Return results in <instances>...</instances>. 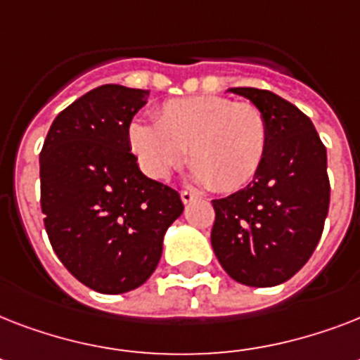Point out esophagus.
Listing matches in <instances>:
<instances>
[{"instance_id": "obj_1", "label": "esophagus", "mask_w": 360, "mask_h": 360, "mask_svg": "<svg viewBox=\"0 0 360 360\" xmlns=\"http://www.w3.org/2000/svg\"><path fill=\"white\" fill-rule=\"evenodd\" d=\"M194 198H196V194H194V192L181 191V200H183V203H191Z\"/></svg>"}]
</instances>
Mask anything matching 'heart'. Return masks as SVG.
<instances>
[{
	"mask_svg": "<svg viewBox=\"0 0 360 360\" xmlns=\"http://www.w3.org/2000/svg\"><path fill=\"white\" fill-rule=\"evenodd\" d=\"M127 140L141 172L151 179H166L186 155L196 183L233 192L262 168L269 124L256 104L198 95L166 101L155 112V123L132 121Z\"/></svg>",
	"mask_w": 360,
	"mask_h": 360,
	"instance_id": "1",
	"label": "heart"
}]
</instances>
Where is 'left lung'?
I'll return each instance as SVG.
<instances>
[{
    "mask_svg": "<svg viewBox=\"0 0 360 360\" xmlns=\"http://www.w3.org/2000/svg\"><path fill=\"white\" fill-rule=\"evenodd\" d=\"M230 91L265 114L269 143L254 179L213 200L211 245L231 278L271 288L310 259L323 233L330 200L327 149L310 117L278 95L256 87Z\"/></svg>",
    "mask_w": 360,
    "mask_h": 360,
    "instance_id": "1",
    "label": "left lung"
}]
</instances>
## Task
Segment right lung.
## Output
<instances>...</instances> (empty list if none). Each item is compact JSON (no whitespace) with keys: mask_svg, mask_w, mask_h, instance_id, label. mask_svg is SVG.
<instances>
[{"mask_svg":"<svg viewBox=\"0 0 360 360\" xmlns=\"http://www.w3.org/2000/svg\"><path fill=\"white\" fill-rule=\"evenodd\" d=\"M147 89L95 87L59 112L41 157V209L53 252L98 293H124L157 269L183 213L179 192L141 174L127 129Z\"/></svg>","mask_w":360,"mask_h":360,"instance_id":"1","label":"right lung"}]
</instances>
